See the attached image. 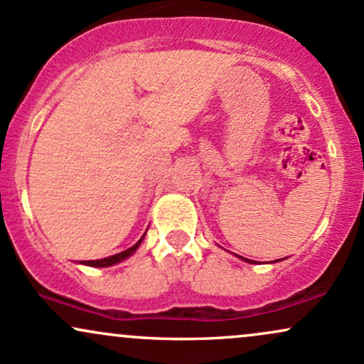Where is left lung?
I'll return each instance as SVG.
<instances>
[{
	"mask_svg": "<svg viewBox=\"0 0 364 364\" xmlns=\"http://www.w3.org/2000/svg\"><path fill=\"white\" fill-rule=\"evenodd\" d=\"M243 260H247V262H252V260H249V259H245V257H242Z\"/></svg>",
	"mask_w": 364,
	"mask_h": 364,
	"instance_id": "left-lung-1",
	"label": "left lung"
}]
</instances>
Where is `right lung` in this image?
<instances>
[{
	"label": "right lung",
	"mask_w": 364,
	"mask_h": 364,
	"mask_svg": "<svg viewBox=\"0 0 364 364\" xmlns=\"http://www.w3.org/2000/svg\"><path fill=\"white\" fill-rule=\"evenodd\" d=\"M141 240H143V238H141ZM141 240H139L138 243H136V245H132L131 249H127V250H124V252H119V254L110 255V257H107V259H98V260H83V262H81V264H85V266H92V267H109V266H112V264H117V262H121V260H124V259L129 257V255L132 254V252H134L136 249H138L139 243H141Z\"/></svg>",
	"instance_id": "add662e5"
}]
</instances>
